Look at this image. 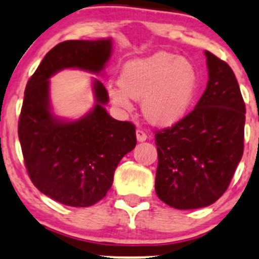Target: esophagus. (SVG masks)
<instances>
[{"label":"esophagus","mask_w":259,"mask_h":259,"mask_svg":"<svg viewBox=\"0 0 259 259\" xmlns=\"http://www.w3.org/2000/svg\"><path fill=\"white\" fill-rule=\"evenodd\" d=\"M137 139H138V142H145V140L148 139V135H146L142 129H138L137 130Z\"/></svg>","instance_id":"34e87169"}]
</instances>
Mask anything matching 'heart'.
<instances>
[{
    "instance_id": "b5f03b06",
    "label": "heart",
    "mask_w": 259,
    "mask_h": 259,
    "mask_svg": "<svg viewBox=\"0 0 259 259\" xmlns=\"http://www.w3.org/2000/svg\"><path fill=\"white\" fill-rule=\"evenodd\" d=\"M119 85L108 91L116 108L130 111L132 99H142L145 119L165 126L178 122L189 110L197 88V71L189 60L160 51L127 61Z\"/></svg>"
}]
</instances>
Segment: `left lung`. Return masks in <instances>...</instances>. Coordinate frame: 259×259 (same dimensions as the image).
Masks as SVG:
<instances>
[{"label": "left lung", "instance_id": "8db88e82", "mask_svg": "<svg viewBox=\"0 0 259 259\" xmlns=\"http://www.w3.org/2000/svg\"><path fill=\"white\" fill-rule=\"evenodd\" d=\"M207 89L195 108L155 133V192L177 209L208 207L223 195L243 155L245 105L233 70L205 51Z\"/></svg>", "mask_w": 259, "mask_h": 259}]
</instances>
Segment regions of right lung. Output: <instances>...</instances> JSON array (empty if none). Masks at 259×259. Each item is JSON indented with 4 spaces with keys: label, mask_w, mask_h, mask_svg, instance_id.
I'll list each match as a JSON object with an SVG mask.
<instances>
[{
    "label": "right lung",
    "mask_w": 259,
    "mask_h": 259,
    "mask_svg": "<svg viewBox=\"0 0 259 259\" xmlns=\"http://www.w3.org/2000/svg\"><path fill=\"white\" fill-rule=\"evenodd\" d=\"M111 50V38L64 41L46 54L25 89L18 139L26 169L41 193L69 207H90L105 197L117 164L137 145V135L132 122L108 114V91L99 80L93 82L90 113L74 121L55 116L49 79L64 69L100 74Z\"/></svg>",
    "instance_id": "1"
}]
</instances>
